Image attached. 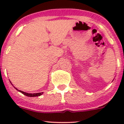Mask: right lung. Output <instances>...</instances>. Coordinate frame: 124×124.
Wrapping results in <instances>:
<instances>
[{"label": "right lung", "mask_w": 124, "mask_h": 124, "mask_svg": "<svg viewBox=\"0 0 124 124\" xmlns=\"http://www.w3.org/2000/svg\"><path fill=\"white\" fill-rule=\"evenodd\" d=\"M12 84V83H11ZM12 85H13L12 84ZM14 88L16 89V90H17V91H18V92H22L23 94L24 95L27 96V97H39V96L41 95L43 93V92H39V93H27V92H23V91H20V90H18V89L16 88V87H14Z\"/></svg>", "instance_id": "obj_1"}]
</instances>
